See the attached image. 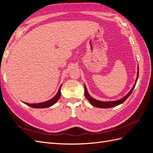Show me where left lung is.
Instances as JSON below:
<instances>
[{
    "mask_svg": "<svg viewBox=\"0 0 153 153\" xmlns=\"http://www.w3.org/2000/svg\"><path fill=\"white\" fill-rule=\"evenodd\" d=\"M138 72H137V80L135 81V84H134L133 87H132V89H131V91L129 92V93L125 96L123 98H122L121 100H119L117 101H106V102H104V101H100L98 100H96L94 98H91V97L89 96V94H88V92L87 91V89L85 87V85H84L85 87V96L86 99L89 101L90 103L94 106H96V107H98V108H111V107H114V106H117L120 104H121L123 103H124L125 101L127 100V98L128 97L130 96V94H131V92H133L134 88L135 87V85L137 84V82L138 80Z\"/></svg>",
    "mask_w": 153,
    "mask_h": 153,
    "instance_id": "left-lung-1",
    "label": "left lung"
}]
</instances>
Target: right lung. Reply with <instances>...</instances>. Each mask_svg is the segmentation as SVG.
I'll return each mask as SVG.
<instances>
[{
  "label": "right lung",
  "mask_w": 153,
  "mask_h": 153,
  "mask_svg": "<svg viewBox=\"0 0 153 153\" xmlns=\"http://www.w3.org/2000/svg\"><path fill=\"white\" fill-rule=\"evenodd\" d=\"M61 86L62 85H61V87H59V89L58 91L57 94L55 95L52 99H51L47 101H45V102H43V103H35V104H30V103H25L27 105L30 106V107H32V108H43L49 107V106L54 105L60 98V96H61Z\"/></svg>",
  "instance_id": "right-lung-1"
}]
</instances>
